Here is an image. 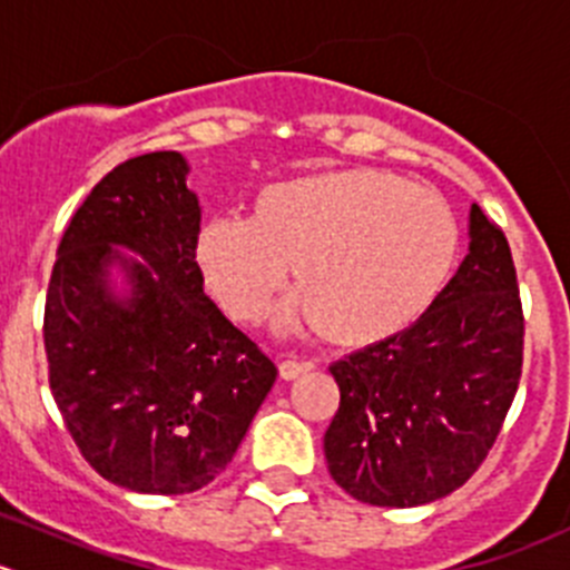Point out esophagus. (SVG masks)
Here are the masks:
<instances>
[{"label": "esophagus", "mask_w": 570, "mask_h": 570, "mask_svg": "<svg viewBox=\"0 0 570 570\" xmlns=\"http://www.w3.org/2000/svg\"><path fill=\"white\" fill-rule=\"evenodd\" d=\"M306 371H312V363H301V360H284V363L278 365L281 380H297V376L306 374Z\"/></svg>", "instance_id": "1"}]
</instances>
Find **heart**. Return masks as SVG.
I'll list each match as a JSON object with an SVG mask.
<instances>
[{
    "label": "heart",
    "instance_id": "b5f03b06",
    "mask_svg": "<svg viewBox=\"0 0 570 570\" xmlns=\"http://www.w3.org/2000/svg\"><path fill=\"white\" fill-rule=\"evenodd\" d=\"M459 222L433 188L351 168L267 185L244 219L199 227L194 258L236 323H261L289 267V315L321 337L368 345L411 326L450 278Z\"/></svg>",
    "mask_w": 570,
    "mask_h": 570
}]
</instances>
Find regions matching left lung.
I'll list each match as a JSON object with an SVG mask.
<instances>
[{"mask_svg": "<svg viewBox=\"0 0 570 570\" xmlns=\"http://www.w3.org/2000/svg\"><path fill=\"white\" fill-rule=\"evenodd\" d=\"M470 253L405 332L334 363L323 439L337 487L371 507L455 492L492 450L523 374V303L507 236L472 205Z\"/></svg>", "mask_w": 570, "mask_h": 570, "instance_id": "1", "label": "left lung"}]
</instances>
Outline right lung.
<instances>
[{"label": "right lung", "mask_w": 570, "mask_h": 570, "mask_svg": "<svg viewBox=\"0 0 570 570\" xmlns=\"http://www.w3.org/2000/svg\"><path fill=\"white\" fill-rule=\"evenodd\" d=\"M188 163L151 151L111 168L72 213L45 303L50 391L98 475L146 494H188L219 478L273 387V360L205 295L202 225ZM115 243L148 265L126 262ZM115 259L132 297L105 286Z\"/></svg>", "instance_id": "obj_1"}]
</instances>
